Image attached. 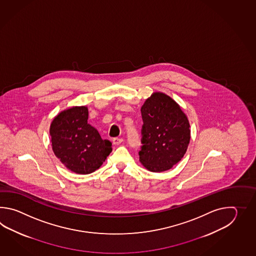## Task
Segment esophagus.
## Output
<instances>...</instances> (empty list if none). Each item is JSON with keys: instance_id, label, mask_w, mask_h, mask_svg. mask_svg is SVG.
Segmentation results:
<instances>
[{"instance_id": "34e87169", "label": "esophagus", "mask_w": 256, "mask_h": 256, "mask_svg": "<svg viewBox=\"0 0 256 256\" xmlns=\"http://www.w3.org/2000/svg\"><path fill=\"white\" fill-rule=\"evenodd\" d=\"M122 142H124V139H122V138H118V137H116V138H114V139H112V142H114V144H115V146H119V144H120Z\"/></svg>"}]
</instances>
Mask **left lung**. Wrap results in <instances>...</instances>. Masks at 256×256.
<instances>
[{"label": "left lung", "instance_id": "1", "mask_svg": "<svg viewBox=\"0 0 256 256\" xmlns=\"http://www.w3.org/2000/svg\"><path fill=\"white\" fill-rule=\"evenodd\" d=\"M140 162L151 172L172 168L184 156L190 141L188 117L180 105L162 92H154L141 108Z\"/></svg>", "mask_w": 256, "mask_h": 256}]
</instances>
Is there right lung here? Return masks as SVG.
<instances>
[{"instance_id":"right-lung-1","label":"right lung","mask_w":256,"mask_h":256,"mask_svg":"<svg viewBox=\"0 0 256 256\" xmlns=\"http://www.w3.org/2000/svg\"><path fill=\"white\" fill-rule=\"evenodd\" d=\"M88 118L86 106L71 107L54 117L49 130L56 156L76 174L92 173L112 151V142L102 139Z\"/></svg>"}]
</instances>
